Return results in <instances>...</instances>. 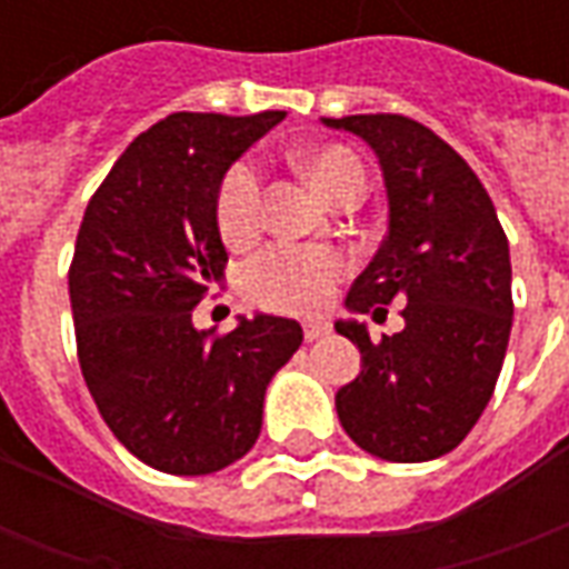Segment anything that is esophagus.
Masks as SVG:
<instances>
[{"instance_id": "obj_1", "label": "esophagus", "mask_w": 569, "mask_h": 569, "mask_svg": "<svg viewBox=\"0 0 569 569\" xmlns=\"http://www.w3.org/2000/svg\"><path fill=\"white\" fill-rule=\"evenodd\" d=\"M326 335H329V322H322V320L305 322V338H308V341H320V338H326Z\"/></svg>"}]
</instances>
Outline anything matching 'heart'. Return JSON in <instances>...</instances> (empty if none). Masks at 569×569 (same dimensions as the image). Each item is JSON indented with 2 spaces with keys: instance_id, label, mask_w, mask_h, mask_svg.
Instances as JSON below:
<instances>
[{
  "instance_id": "heart-1",
  "label": "heart",
  "mask_w": 569,
  "mask_h": 569,
  "mask_svg": "<svg viewBox=\"0 0 569 569\" xmlns=\"http://www.w3.org/2000/svg\"><path fill=\"white\" fill-rule=\"evenodd\" d=\"M301 170L322 198L341 207L347 200H359L369 186V170L357 151L347 146H317L301 151ZM261 222V176L256 163L237 161L224 170L216 191V224L224 243L240 247L256 237ZM347 261L338 249L329 247H292L273 243L261 256L249 261L247 292L268 310L286 313H310L322 308L332 296L335 283L345 277Z\"/></svg>"
}]
</instances>
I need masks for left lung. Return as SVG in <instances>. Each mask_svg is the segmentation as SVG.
<instances>
[{
    "label": "left lung",
    "instance_id": "1",
    "mask_svg": "<svg viewBox=\"0 0 569 569\" xmlns=\"http://www.w3.org/2000/svg\"><path fill=\"white\" fill-rule=\"evenodd\" d=\"M369 142L381 161L390 228L347 308L387 313L406 301V329L371 341L362 322H335L362 353L338 390V420L362 451L420 463L453 451L493 396L512 332V264L497 210L472 167L406 116L322 118Z\"/></svg>",
    "mask_w": 569,
    "mask_h": 569
}]
</instances>
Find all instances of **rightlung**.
<instances>
[{
  "instance_id": "right-lung-1",
  "label": "right lung",
  "mask_w": 569,
  "mask_h": 569,
  "mask_svg": "<svg viewBox=\"0 0 569 569\" xmlns=\"http://www.w3.org/2000/svg\"><path fill=\"white\" fill-rule=\"evenodd\" d=\"M283 116H167L124 149L81 219L69 264L81 375L116 439L170 476H210L256 445L264 390L305 338L283 317L224 335L191 322L228 264L219 182Z\"/></svg>"
}]
</instances>
